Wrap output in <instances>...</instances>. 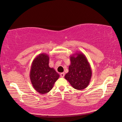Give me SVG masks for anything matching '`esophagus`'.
Returning <instances> with one entry per match:
<instances>
[{
  "mask_svg": "<svg viewBox=\"0 0 122 122\" xmlns=\"http://www.w3.org/2000/svg\"><path fill=\"white\" fill-rule=\"evenodd\" d=\"M64 76H65V73L64 72L61 73V77L63 78V77H64Z\"/></svg>",
  "mask_w": 122,
  "mask_h": 122,
  "instance_id": "esophagus-1",
  "label": "esophagus"
}]
</instances>
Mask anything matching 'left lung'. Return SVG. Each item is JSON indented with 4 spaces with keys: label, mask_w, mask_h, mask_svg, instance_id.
Listing matches in <instances>:
<instances>
[{
    "label": "left lung",
    "mask_w": 122,
    "mask_h": 122,
    "mask_svg": "<svg viewBox=\"0 0 122 122\" xmlns=\"http://www.w3.org/2000/svg\"><path fill=\"white\" fill-rule=\"evenodd\" d=\"M70 65L69 71L65 78L73 88L77 90H83L90 83L92 70L88 59L84 54L77 52L70 57Z\"/></svg>",
    "instance_id": "8db88e82"
}]
</instances>
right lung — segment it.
<instances>
[{"label":"right lung","mask_w":122,"mask_h":122,"mask_svg":"<svg viewBox=\"0 0 122 122\" xmlns=\"http://www.w3.org/2000/svg\"><path fill=\"white\" fill-rule=\"evenodd\" d=\"M49 56L41 53L35 58L32 63L30 78L33 88L37 92L45 94L50 91L59 75L49 65Z\"/></svg>","instance_id":"1"}]
</instances>
